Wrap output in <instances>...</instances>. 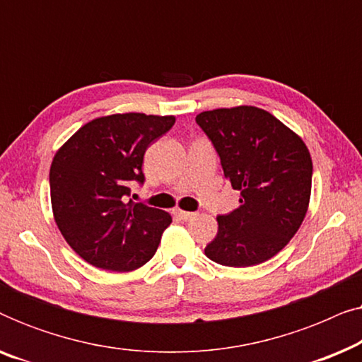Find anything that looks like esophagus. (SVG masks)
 <instances>
[{"label": "esophagus", "mask_w": 362, "mask_h": 362, "mask_svg": "<svg viewBox=\"0 0 362 362\" xmlns=\"http://www.w3.org/2000/svg\"><path fill=\"white\" fill-rule=\"evenodd\" d=\"M175 216L177 217V219H182V221H189L194 217L196 214L194 212H189V211H182V209H176L175 211Z\"/></svg>", "instance_id": "esophagus-1"}]
</instances>
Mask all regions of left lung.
<instances>
[{
  "label": "left lung",
  "instance_id": "left-lung-1",
  "mask_svg": "<svg viewBox=\"0 0 362 362\" xmlns=\"http://www.w3.org/2000/svg\"><path fill=\"white\" fill-rule=\"evenodd\" d=\"M197 125L214 143L240 206L217 216V235L204 249L216 264L259 265L300 229L311 196L313 163L300 135L252 105L201 112Z\"/></svg>",
  "mask_w": 362,
  "mask_h": 362
}]
</instances>
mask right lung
Wrapping results in <instances>:
<instances>
[{"label": "right lung", "instance_id": "right-lung-1", "mask_svg": "<svg viewBox=\"0 0 362 362\" xmlns=\"http://www.w3.org/2000/svg\"><path fill=\"white\" fill-rule=\"evenodd\" d=\"M173 115L115 113L78 128L49 170L54 221L77 255L97 269L132 272L155 255L171 214L125 202L143 182V156L170 130Z\"/></svg>", "mask_w": 362, "mask_h": 362}]
</instances>
